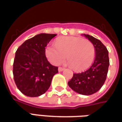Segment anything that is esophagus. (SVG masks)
I'll return each instance as SVG.
<instances>
[{"mask_svg": "<svg viewBox=\"0 0 122 122\" xmlns=\"http://www.w3.org/2000/svg\"><path fill=\"white\" fill-rule=\"evenodd\" d=\"M63 70H64V68H62V67H59L58 68V71H62Z\"/></svg>", "mask_w": 122, "mask_h": 122, "instance_id": "1", "label": "esophagus"}]
</instances>
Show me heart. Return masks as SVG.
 <instances>
[{
  "instance_id": "heart-1",
  "label": "heart",
  "mask_w": 122,
  "mask_h": 122,
  "mask_svg": "<svg viewBox=\"0 0 122 122\" xmlns=\"http://www.w3.org/2000/svg\"><path fill=\"white\" fill-rule=\"evenodd\" d=\"M54 46H49L45 51L46 56L54 65L62 63L67 56L68 64L76 71L86 70L92 64L95 49L88 40L76 37H64L57 39Z\"/></svg>"
}]
</instances>
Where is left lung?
I'll return each mask as SVG.
<instances>
[{"label":"left lung","instance_id":"left-lung-1","mask_svg":"<svg viewBox=\"0 0 122 122\" xmlns=\"http://www.w3.org/2000/svg\"><path fill=\"white\" fill-rule=\"evenodd\" d=\"M84 35L94 45L95 59L87 70L81 73H73L68 84L76 93L83 95H91L97 93L104 85L110 62L108 51L101 41L89 35Z\"/></svg>","mask_w":122,"mask_h":122}]
</instances>
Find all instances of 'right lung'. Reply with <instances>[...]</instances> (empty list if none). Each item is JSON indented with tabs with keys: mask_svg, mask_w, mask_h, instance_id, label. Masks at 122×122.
<instances>
[{
	"mask_svg": "<svg viewBox=\"0 0 122 122\" xmlns=\"http://www.w3.org/2000/svg\"><path fill=\"white\" fill-rule=\"evenodd\" d=\"M56 34L41 33L29 39L15 52L13 64L14 79L25 95L35 97L45 93L52 79L58 72L45 55V47Z\"/></svg>",
	"mask_w": 122,
	"mask_h": 122,
	"instance_id": "right-lung-1",
	"label": "right lung"
}]
</instances>
